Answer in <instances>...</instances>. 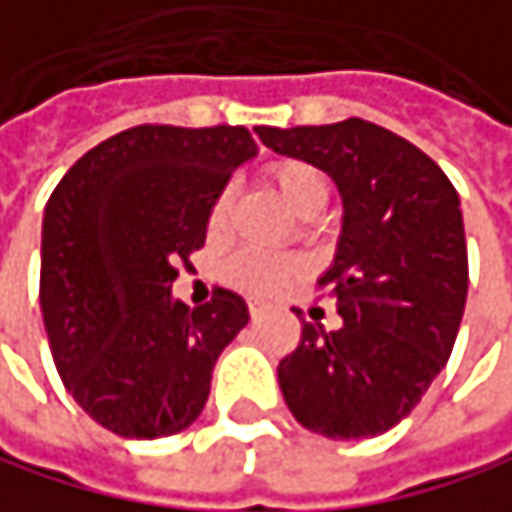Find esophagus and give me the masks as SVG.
<instances>
[{"label": "esophagus", "instance_id": "obj_1", "mask_svg": "<svg viewBox=\"0 0 512 512\" xmlns=\"http://www.w3.org/2000/svg\"><path fill=\"white\" fill-rule=\"evenodd\" d=\"M248 312H251V318H261L267 312V306L261 300H248Z\"/></svg>", "mask_w": 512, "mask_h": 512}]
</instances>
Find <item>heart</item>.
Segmentation results:
<instances>
[{
  "instance_id": "obj_1",
  "label": "heart",
  "mask_w": 512,
  "mask_h": 512,
  "mask_svg": "<svg viewBox=\"0 0 512 512\" xmlns=\"http://www.w3.org/2000/svg\"><path fill=\"white\" fill-rule=\"evenodd\" d=\"M270 179L279 188L282 200L297 212H321L327 197H330V182L327 176L300 158H285L276 161L270 167ZM230 215V188H221L209 206V230H224ZM300 261L288 258V254H270V251H258V248H245L236 251L233 258L221 267V279L245 294L254 297H270L276 291H282L291 279L300 276Z\"/></svg>"
}]
</instances>
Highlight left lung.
Returning <instances> with one entry per match:
<instances>
[{
  "label": "left lung",
  "instance_id": "obj_1",
  "mask_svg": "<svg viewBox=\"0 0 512 512\" xmlns=\"http://www.w3.org/2000/svg\"><path fill=\"white\" fill-rule=\"evenodd\" d=\"M342 191L345 221L333 267L318 279L342 327L303 324L279 387L306 429L360 441L405 420L447 366L468 297L459 194L411 140L366 122L254 128ZM300 315V312H297Z\"/></svg>",
  "mask_w": 512,
  "mask_h": 512
}]
</instances>
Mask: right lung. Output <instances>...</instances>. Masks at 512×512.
<instances>
[{
    "mask_svg": "<svg viewBox=\"0 0 512 512\" xmlns=\"http://www.w3.org/2000/svg\"><path fill=\"white\" fill-rule=\"evenodd\" d=\"M254 152L242 125H134L77 158L47 200V342L65 390L113 435L188 429L218 354L248 324L239 294L215 288L188 309L170 285L206 242L215 194Z\"/></svg>",
    "mask_w": 512,
    "mask_h": 512,
    "instance_id": "right-lung-1",
    "label": "right lung"
}]
</instances>
